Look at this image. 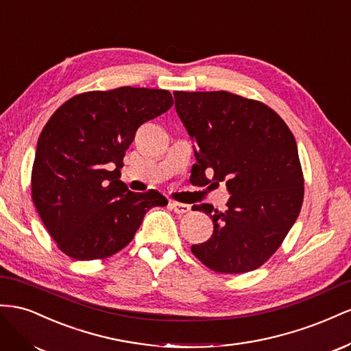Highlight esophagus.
Returning a JSON list of instances; mask_svg holds the SVG:
<instances>
[{
  "instance_id": "1",
  "label": "esophagus",
  "mask_w": 351,
  "mask_h": 351,
  "mask_svg": "<svg viewBox=\"0 0 351 351\" xmlns=\"http://www.w3.org/2000/svg\"><path fill=\"white\" fill-rule=\"evenodd\" d=\"M169 206H170V208H172L173 212L178 213V215L188 213L189 210H191V206H189V204H182V203H178V202H170Z\"/></svg>"
}]
</instances>
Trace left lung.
Listing matches in <instances>:
<instances>
[{
  "mask_svg": "<svg viewBox=\"0 0 351 351\" xmlns=\"http://www.w3.org/2000/svg\"><path fill=\"white\" fill-rule=\"evenodd\" d=\"M175 108L194 141L197 185L226 184L225 212L194 256L219 274H245L281 245L303 204L304 181L294 135L272 108L226 91H176Z\"/></svg>",
  "mask_w": 351,
  "mask_h": 351,
  "instance_id": "obj_1",
  "label": "left lung"
}]
</instances>
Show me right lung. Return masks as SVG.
<instances>
[{
	"label": "right lung",
	"instance_id": "add662e5",
	"mask_svg": "<svg viewBox=\"0 0 351 351\" xmlns=\"http://www.w3.org/2000/svg\"><path fill=\"white\" fill-rule=\"evenodd\" d=\"M166 89L122 86L70 98L38 139L32 199L64 254L106 258L132 241L149 208L167 204L156 189L129 191L120 181L136 129L172 107Z\"/></svg>",
	"mask_w": 351,
	"mask_h": 351
}]
</instances>
